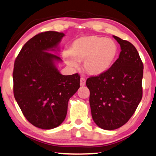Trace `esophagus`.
Masks as SVG:
<instances>
[{"label":"esophagus","instance_id":"esophagus-1","mask_svg":"<svg viewBox=\"0 0 156 156\" xmlns=\"http://www.w3.org/2000/svg\"><path fill=\"white\" fill-rule=\"evenodd\" d=\"M85 83H86V80L85 78L82 77L80 79V85L81 86H85Z\"/></svg>","mask_w":156,"mask_h":156}]
</instances>
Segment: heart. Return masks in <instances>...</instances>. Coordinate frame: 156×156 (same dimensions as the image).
<instances>
[{
  "label": "heart",
  "instance_id": "1",
  "mask_svg": "<svg viewBox=\"0 0 156 156\" xmlns=\"http://www.w3.org/2000/svg\"><path fill=\"white\" fill-rule=\"evenodd\" d=\"M118 52V46L110 38L87 36L74 40L69 52L63 53V58L72 69L78 68L79 63L84 61L83 67L86 72L98 76L112 66Z\"/></svg>",
  "mask_w": 156,
  "mask_h": 156
}]
</instances>
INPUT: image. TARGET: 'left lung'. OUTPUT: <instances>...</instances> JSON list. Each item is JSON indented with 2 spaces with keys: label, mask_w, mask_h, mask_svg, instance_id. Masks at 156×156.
<instances>
[{
  "label": "left lung",
  "mask_w": 156,
  "mask_h": 156,
  "mask_svg": "<svg viewBox=\"0 0 156 156\" xmlns=\"http://www.w3.org/2000/svg\"><path fill=\"white\" fill-rule=\"evenodd\" d=\"M121 52L106 72L86 81L93 121L101 129L115 130L129 120L142 98L143 63L129 41L113 36Z\"/></svg>",
  "instance_id": "8db88e82"
}]
</instances>
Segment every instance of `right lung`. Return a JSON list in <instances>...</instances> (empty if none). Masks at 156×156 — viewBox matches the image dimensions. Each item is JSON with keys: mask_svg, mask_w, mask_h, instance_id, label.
Masks as SVG:
<instances>
[{"mask_svg": "<svg viewBox=\"0 0 156 156\" xmlns=\"http://www.w3.org/2000/svg\"><path fill=\"white\" fill-rule=\"evenodd\" d=\"M64 36L56 31L36 35L14 62V98L25 118L39 129L60 126L66 116L69 98L80 88V75H62L55 65L61 59L49 52L58 50Z\"/></svg>", "mask_w": 156, "mask_h": 156, "instance_id": "add662e5", "label": "right lung"}]
</instances>
